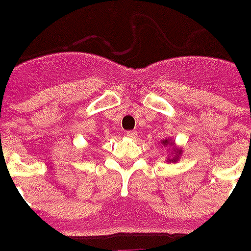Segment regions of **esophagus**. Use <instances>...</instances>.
Instances as JSON below:
<instances>
[{
  "label": "esophagus",
  "mask_w": 251,
  "mask_h": 251,
  "mask_svg": "<svg viewBox=\"0 0 251 251\" xmlns=\"http://www.w3.org/2000/svg\"><path fill=\"white\" fill-rule=\"evenodd\" d=\"M126 135H127V137H131V139H135V137L137 136V133L135 132V131H127Z\"/></svg>",
  "instance_id": "obj_1"
}]
</instances>
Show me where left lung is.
I'll return each mask as SVG.
<instances>
[{
  "label": "left lung",
  "instance_id": "obj_1",
  "mask_svg": "<svg viewBox=\"0 0 251 251\" xmlns=\"http://www.w3.org/2000/svg\"><path fill=\"white\" fill-rule=\"evenodd\" d=\"M161 144L164 147H169V149L171 150L169 151V156L167 157V163H177L180 160V156L182 153V148H178V147L175 146V141L171 140V139L161 140Z\"/></svg>",
  "mask_w": 251,
  "mask_h": 251
}]
</instances>
